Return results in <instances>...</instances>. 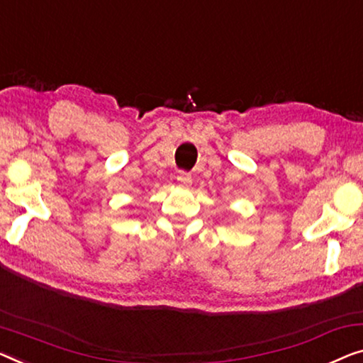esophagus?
<instances>
[{"mask_svg":"<svg viewBox=\"0 0 363 363\" xmlns=\"http://www.w3.org/2000/svg\"><path fill=\"white\" fill-rule=\"evenodd\" d=\"M177 181H179L182 186H191L192 177H191V174H189V172H179V174H177Z\"/></svg>","mask_w":363,"mask_h":363,"instance_id":"34e87169","label":"esophagus"}]
</instances>
